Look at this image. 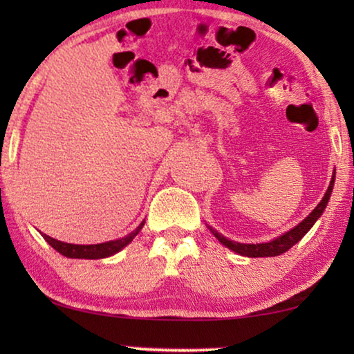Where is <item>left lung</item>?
Returning <instances> with one entry per match:
<instances>
[{
    "instance_id": "1",
    "label": "left lung",
    "mask_w": 354,
    "mask_h": 354,
    "mask_svg": "<svg viewBox=\"0 0 354 354\" xmlns=\"http://www.w3.org/2000/svg\"><path fill=\"white\" fill-rule=\"evenodd\" d=\"M333 183H335V172H333L332 176V180H330V185H328L326 195L321 200V203L314 207L311 214H309L306 219L299 222L297 227H293L292 230L285 232L283 235L277 236V239L272 240V241H268V243H239V241H232L229 239H225L224 235L217 234L214 229L209 230L212 232V235L216 236L217 240L221 241L222 245L227 246V248L235 251L236 254H241V256H248V258H268V256H279L285 253V251H288L292 248L293 245H297L299 240L303 239L304 235L308 234L309 229L316 224V221L321 217V214L326 209L328 200H330V195H332V190H333Z\"/></svg>"
}]
</instances>
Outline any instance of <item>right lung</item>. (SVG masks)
<instances>
[{
  "label": "right lung",
  "instance_id": "obj_1",
  "mask_svg": "<svg viewBox=\"0 0 354 354\" xmlns=\"http://www.w3.org/2000/svg\"><path fill=\"white\" fill-rule=\"evenodd\" d=\"M145 225V221L140 224L137 229H135L132 234H129L127 236L119 240H111L106 241V243H98V245H72V243H64V241L55 240L51 236H48L46 234H40L43 235L48 243H50L53 248H55L57 253H61L62 256H67V258H75V259H101V258H108V256H113L127 246L130 241L135 239V235L142 230V227Z\"/></svg>",
  "mask_w": 354,
  "mask_h": 354
}]
</instances>
